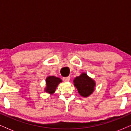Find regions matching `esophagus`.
<instances>
[{"label":"esophagus","mask_w":131,"mask_h":131,"mask_svg":"<svg viewBox=\"0 0 131 131\" xmlns=\"http://www.w3.org/2000/svg\"><path fill=\"white\" fill-rule=\"evenodd\" d=\"M63 81H65V82H68L70 80V77H67V78H63Z\"/></svg>","instance_id":"obj_1"}]
</instances>
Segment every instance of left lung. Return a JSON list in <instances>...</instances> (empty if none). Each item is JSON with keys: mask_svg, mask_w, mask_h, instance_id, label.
<instances>
[{"mask_svg": "<svg viewBox=\"0 0 131 131\" xmlns=\"http://www.w3.org/2000/svg\"><path fill=\"white\" fill-rule=\"evenodd\" d=\"M75 88L78 93L83 97H88L94 92L96 86L95 81L83 72L80 76H77L73 80Z\"/></svg>", "mask_w": 131, "mask_h": 131, "instance_id": "1", "label": "left lung"}]
</instances>
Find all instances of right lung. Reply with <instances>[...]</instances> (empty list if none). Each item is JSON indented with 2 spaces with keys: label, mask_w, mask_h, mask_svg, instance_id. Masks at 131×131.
Here are the masks:
<instances>
[{
  "label": "right lung",
  "mask_w": 131,
  "mask_h": 131,
  "mask_svg": "<svg viewBox=\"0 0 131 131\" xmlns=\"http://www.w3.org/2000/svg\"><path fill=\"white\" fill-rule=\"evenodd\" d=\"M61 82H62V80L60 78L54 76H47L46 79V86L44 88V92L52 95L55 93L58 84Z\"/></svg>",
  "instance_id": "1"
}]
</instances>
